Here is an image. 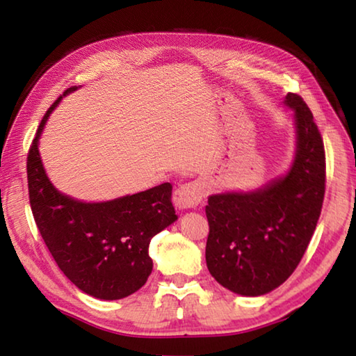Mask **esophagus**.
Listing matches in <instances>:
<instances>
[{
  "instance_id": "34e87169",
  "label": "esophagus",
  "mask_w": 356,
  "mask_h": 356,
  "mask_svg": "<svg viewBox=\"0 0 356 356\" xmlns=\"http://www.w3.org/2000/svg\"><path fill=\"white\" fill-rule=\"evenodd\" d=\"M204 193H206V185L200 182V180H191V182L180 184L174 190L172 202L180 210L195 209L202 201Z\"/></svg>"
}]
</instances>
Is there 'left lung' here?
Returning a JSON list of instances; mask_svg holds the SVG:
<instances>
[{
    "label": "left lung",
    "mask_w": 356,
    "mask_h": 356,
    "mask_svg": "<svg viewBox=\"0 0 356 356\" xmlns=\"http://www.w3.org/2000/svg\"><path fill=\"white\" fill-rule=\"evenodd\" d=\"M293 159L282 176L254 190L209 196L206 262L222 287L243 297L275 291L297 268L316 231L325 195V150L314 118L297 94Z\"/></svg>",
    "instance_id": "8db88e82"
}]
</instances>
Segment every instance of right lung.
<instances>
[{"label": "right lung", "mask_w": 356, "mask_h": 356, "mask_svg": "<svg viewBox=\"0 0 356 356\" xmlns=\"http://www.w3.org/2000/svg\"><path fill=\"white\" fill-rule=\"evenodd\" d=\"M42 119L28 154L29 202L47 248L58 267L84 293L99 300H120L141 289L152 273L149 243L177 220L171 202L172 185L110 201L86 202L59 191L42 163L39 140L53 110Z\"/></svg>", "instance_id": "obj_1"}]
</instances>
